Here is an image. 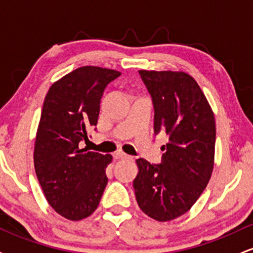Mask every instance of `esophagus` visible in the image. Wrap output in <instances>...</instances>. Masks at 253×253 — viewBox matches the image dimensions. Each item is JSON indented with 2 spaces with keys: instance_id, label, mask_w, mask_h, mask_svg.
<instances>
[{
  "instance_id": "esophagus-1",
  "label": "esophagus",
  "mask_w": 253,
  "mask_h": 253,
  "mask_svg": "<svg viewBox=\"0 0 253 253\" xmlns=\"http://www.w3.org/2000/svg\"><path fill=\"white\" fill-rule=\"evenodd\" d=\"M114 157L117 159H132V157L126 155V153L123 152V151H118V152L114 153Z\"/></svg>"
}]
</instances>
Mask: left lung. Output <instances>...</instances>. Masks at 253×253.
Instances as JSON below:
<instances>
[{
	"label": "left lung",
	"mask_w": 253,
	"mask_h": 253,
	"mask_svg": "<svg viewBox=\"0 0 253 253\" xmlns=\"http://www.w3.org/2000/svg\"><path fill=\"white\" fill-rule=\"evenodd\" d=\"M152 97L155 133L169 143L161 164L136 159L133 181L140 210L157 221H170L193 207L210 182L214 167L215 120L207 98L185 72L139 71Z\"/></svg>",
	"instance_id": "left-lung-1"
}]
</instances>
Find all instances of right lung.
Segmentation results:
<instances>
[{"label":"right lung","mask_w":253,"mask_h":253,"mask_svg":"<svg viewBox=\"0 0 253 253\" xmlns=\"http://www.w3.org/2000/svg\"><path fill=\"white\" fill-rule=\"evenodd\" d=\"M120 75L82 66L52 84L43 101L34 168L51 207L72 221L94 213L108 183L106 168L112 156L81 149L80 143L97 125L104 89Z\"/></svg>","instance_id":"right-lung-1"}]
</instances>
